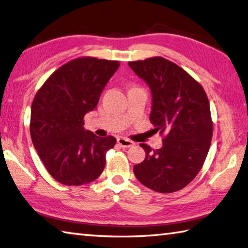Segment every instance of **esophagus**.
I'll return each mask as SVG.
<instances>
[{
	"mask_svg": "<svg viewBox=\"0 0 248 248\" xmlns=\"http://www.w3.org/2000/svg\"><path fill=\"white\" fill-rule=\"evenodd\" d=\"M117 143H118L119 145L121 147H124V148L131 147V146H133V144H134L132 141H130V140L125 139V138H118V139H117Z\"/></svg>",
	"mask_w": 248,
	"mask_h": 248,
	"instance_id": "esophagus-1",
	"label": "esophagus"
}]
</instances>
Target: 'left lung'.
<instances>
[{
	"label": "left lung",
	"mask_w": 248,
	"mask_h": 248,
	"mask_svg": "<svg viewBox=\"0 0 248 248\" xmlns=\"http://www.w3.org/2000/svg\"><path fill=\"white\" fill-rule=\"evenodd\" d=\"M129 66L148 84L153 96L150 116L163 147L146 152L133 167L143 186L159 193L182 190L200 172L213 138L209 101L204 88L186 70L164 57L129 62Z\"/></svg>",
	"instance_id": "obj_1"
}]
</instances>
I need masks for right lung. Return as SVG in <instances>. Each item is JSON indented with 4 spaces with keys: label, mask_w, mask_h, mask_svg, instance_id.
I'll list each match as a JSON object with an SVG mask.
<instances>
[{
    "label": "right lung",
    "mask_w": 248,
    "mask_h": 248,
    "mask_svg": "<svg viewBox=\"0 0 248 248\" xmlns=\"http://www.w3.org/2000/svg\"><path fill=\"white\" fill-rule=\"evenodd\" d=\"M118 61L78 57L49 76L31 105L30 136L48 173L65 186H82L100 177L106 153L116 144L111 136L98 138L83 128Z\"/></svg>",
    "instance_id": "add662e5"
}]
</instances>
